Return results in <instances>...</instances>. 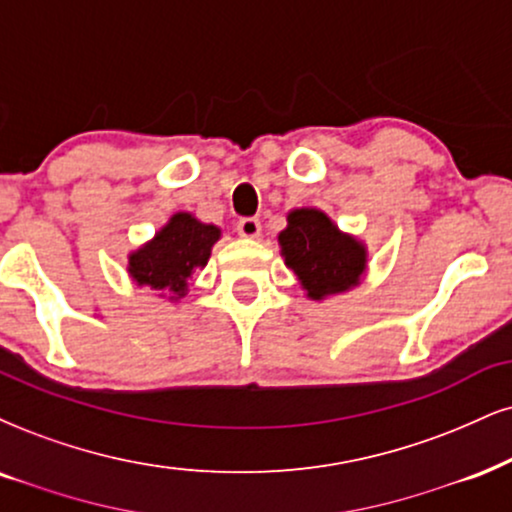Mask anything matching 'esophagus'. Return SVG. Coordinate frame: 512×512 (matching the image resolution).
Segmentation results:
<instances>
[{"mask_svg": "<svg viewBox=\"0 0 512 512\" xmlns=\"http://www.w3.org/2000/svg\"><path fill=\"white\" fill-rule=\"evenodd\" d=\"M237 232L246 239L261 237V220H258V218H242L237 223Z\"/></svg>", "mask_w": 512, "mask_h": 512, "instance_id": "1", "label": "esophagus"}]
</instances>
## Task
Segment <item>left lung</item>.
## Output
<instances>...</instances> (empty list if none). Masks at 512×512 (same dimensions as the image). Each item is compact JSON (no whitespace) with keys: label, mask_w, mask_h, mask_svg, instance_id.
Listing matches in <instances>:
<instances>
[{"label":"left lung","mask_w":512,"mask_h":512,"mask_svg":"<svg viewBox=\"0 0 512 512\" xmlns=\"http://www.w3.org/2000/svg\"><path fill=\"white\" fill-rule=\"evenodd\" d=\"M277 244L285 266L311 301L351 292L368 273V244L339 230L320 208H292Z\"/></svg>","instance_id":"8db88e82"}]
</instances>
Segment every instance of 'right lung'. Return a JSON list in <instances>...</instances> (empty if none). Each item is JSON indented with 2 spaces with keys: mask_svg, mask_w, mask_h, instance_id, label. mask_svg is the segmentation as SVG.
<instances>
[{
  "mask_svg": "<svg viewBox=\"0 0 512 512\" xmlns=\"http://www.w3.org/2000/svg\"><path fill=\"white\" fill-rule=\"evenodd\" d=\"M220 235L218 225L201 223L194 213L178 211L149 242L130 251L125 270L137 287H149L161 299L178 304L187 294L189 277L206 268Z\"/></svg>",
  "mask_w": 512,
  "mask_h": 512,
  "instance_id": "obj_1",
  "label": "right lung"
}]
</instances>
